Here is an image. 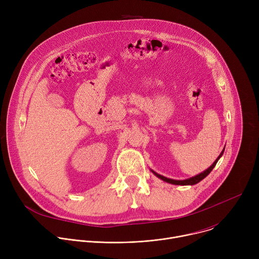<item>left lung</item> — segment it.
Returning <instances> with one entry per match:
<instances>
[{
	"mask_svg": "<svg viewBox=\"0 0 259 259\" xmlns=\"http://www.w3.org/2000/svg\"><path fill=\"white\" fill-rule=\"evenodd\" d=\"M224 152H225V150L220 153L219 157L215 160V162H214L207 170H205L204 172L200 173L199 175H196V176H194V177H192V178H189V179H186V180H174V179H170V178H167V177H165V176H162V175H160V174H158V173H156V172H154V171H153V173H154L157 177L161 178L162 180H164V181H166V182H169V183H172V184H178V186H188V184H191V186H193V184H196V183L200 182L202 179H204V178L212 171V169L215 167V165H216L217 161L219 160V158H220L221 156H223Z\"/></svg>",
	"mask_w": 259,
	"mask_h": 259,
	"instance_id": "left-lung-1",
	"label": "left lung"
}]
</instances>
